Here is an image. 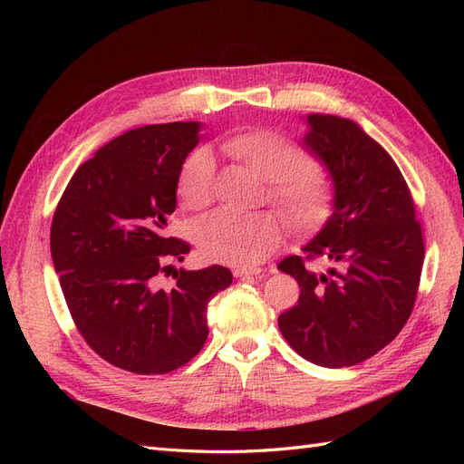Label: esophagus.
<instances>
[{"label":"esophagus","instance_id":"esophagus-1","mask_svg":"<svg viewBox=\"0 0 464 464\" xmlns=\"http://www.w3.org/2000/svg\"><path fill=\"white\" fill-rule=\"evenodd\" d=\"M234 276L236 278H261L263 269H247V266H236Z\"/></svg>","mask_w":464,"mask_h":464}]
</instances>
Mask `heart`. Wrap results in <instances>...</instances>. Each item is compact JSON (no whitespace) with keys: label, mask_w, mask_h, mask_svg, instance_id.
<instances>
[{"label":"heart","mask_w":464,"mask_h":464,"mask_svg":"<svg viewBox=\"0 0 464 464\" xmlns=\"http://www.w3.org/2000/svg\"><path fill=\"white\" fill-rule=\"evenodd\" d=\"M222 149L261 178L269 179V199L280 208L288 227L310 236L325 227L333 208L329 172L315 157L271 130H246L222 141ZM217 164L208 149L191 150L178 176L179 201L203 208L215 199ZM283 222L273 213L242 215L215 210L195 224V242L207 259L234 266L263 263L283 240Z\"/></svg>","instance_id":"b5f03b06"}]
</instances>
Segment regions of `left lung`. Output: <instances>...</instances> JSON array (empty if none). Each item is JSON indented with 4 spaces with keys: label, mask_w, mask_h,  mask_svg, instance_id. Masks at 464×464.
Listing matches in <instances>:
<instances>
[{
    "label": "left lung",
    "mask_w": 464,
    "mask_h": 464,
    "mask_svg": "<svg viewBox=\"0 0 464 464\" xmlns=\"http://www.w3.org/2000/svg\"><path fill=\"white\" fill-rule=\"evenodd\" d=\"M302 143L327 168L333 215L305 259L278 263L298 280L300 298L278 329L296 353L323 368H348L387 346L409 321L424 263L422 228L409 186L389 152L353 120L310 114Z\"/></svg>",
    "instance_id": "obj_1"
}]
</instances>
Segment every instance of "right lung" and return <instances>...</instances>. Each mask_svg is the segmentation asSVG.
<instances>
[{
	"mask_svg": "<svg viewBox=\"0 0 464 464\" xmlns=\"http://www.w3.org/2000/svg\"><path fill=\"white\" fill-rule=\"evenodd\" d=\"M199 121L154 123L111 139L81 164L53 213V269L79 333L111 366L168 373L203 348L207 304L232 273L176 271L189 244L168 237L179 168L199 143Z\"/></svg>",
	"mask_w": 464,
	"mask_h": 464,
	"instance_id": "right-lung-1",
	"label": "right lung"
}]
</instances>
